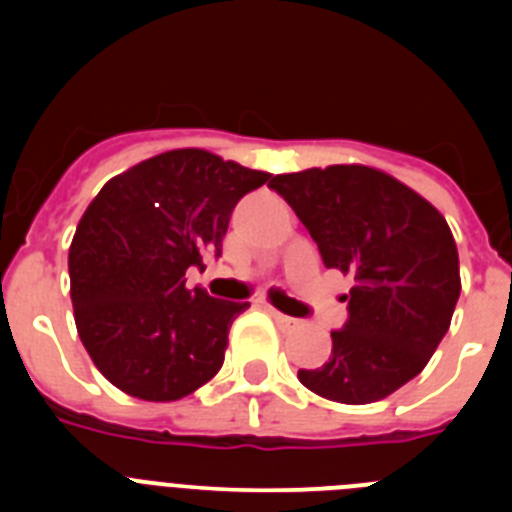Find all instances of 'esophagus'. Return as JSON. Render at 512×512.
I'll return each instance as SVG.
<instances>
[{
  "mask_svg": "<svg viewBox=\"0 0 512 512\" xmlns=\"http://www.w3.org/2000/svg\"><path fill=\"white\" fill-rule=\"evenodd\" d=\"M266 312H269L271 318L277 320V323L282 325V328H292V325H297V320H295V318H289V315H284V312L274 310V307H271V305H266Z\"/></svg>",
  "mask_w": 512,
  "mask_h": 512,
  "instance_id": "esophagus-1",
  "label": "esophagus"
}]
</instances>
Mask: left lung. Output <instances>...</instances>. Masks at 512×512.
Segmentation results:
<instances>
[{"label": "left lung", "mask_w": 512, "mask_h": 512, "mask_svg": "<svg viewBox=\"0 0 512 512\" xmlns=\"http://www.w3.org/2000/svg\"><path fill=\"white\" fill-rule=\"evenodd\" d=\"M269 187L297 212L323 264L354 277L330 359L297 377L346 405L392 395L423 372L449 330L461 292L449 225L431 202L369 166L279 174Z\"/></svg>", "instance_id": "1"}]
</instances>
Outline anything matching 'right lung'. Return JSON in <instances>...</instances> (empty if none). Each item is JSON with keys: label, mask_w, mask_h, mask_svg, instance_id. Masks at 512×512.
I'll list each match as a JSON object with an SVG mask.
<instances>
[{"label": "right lung", "mask_w": 512, "mask_h": 512, "mask_svg": "<svg viewBox=\"0 0 512 512\" xmlns=\"http://www.w3.org/2000/svg\"><path fill=\"white\" fill-rule=\"evenodd\" d=\"M269 176L179 148L99 189L69 248L71 302L81 343L117 390L171 402L220 372L248 302L187 289L184 274L223 253L235 205Z\"/></svg>", "instance_id": "obj_1"}]
</instances>
